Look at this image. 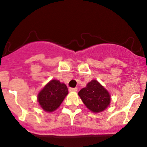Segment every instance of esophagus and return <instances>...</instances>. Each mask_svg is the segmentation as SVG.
Returning a JSON list of instances; mask_svg holds the SVG:
<instances>
[{
	"label": "esophagus",
	"instance_id": "esophagus-1",
	"mask_svg": "<svg viewBox=\"0 0 147 147\" xmlns=\"http://www.w3.org/2000/svg\"><path fill=\"white\" fill-rule=\"evenodd\" d=\"M69 92H77V91H78V88H69Z\"/></svg>",
	"mask_w": 147,
	"mask_h": 147
}]
</instances>
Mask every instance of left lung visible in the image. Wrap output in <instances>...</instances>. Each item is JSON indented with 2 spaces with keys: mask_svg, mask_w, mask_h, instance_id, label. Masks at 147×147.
Returning <instances> with one entry per match:
<instances>
[{
  "mask_svg": "<svg viewBox=\"0 0 147 147\" xmlns=\"http://www.w3.org/2000/svg\"><path fill=\"white\" fill-rule=\"evenodd\" d=\"M78 95L87 108L100 113L108 108L111 102L109 92L96 80H92L78 92Z\"/></svg>",
  "mask_w": 147,
  "mask_h": 147,
  "instance_id": "1",
  "label": "left lung"
}]
</instances>
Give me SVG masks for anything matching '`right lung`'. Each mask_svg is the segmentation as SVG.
<instances>
[{
  "label": "right lung",
  "instance_id": "add662e5",
  "mask_svg": "<svg viewBox=\"0 0 147 147\" xmlns=\"http://www.w3.org/2000/svg\"><path fill=\"white\" fill-rule=\"evenodd\" d=\"M67 94L68 88L64 83L52 80L39 92L37 100L45 111L53 112L60 106Z\"/></svg>",
  "mask_w": 147,
  "mask_h": 147
}]
</instances>
